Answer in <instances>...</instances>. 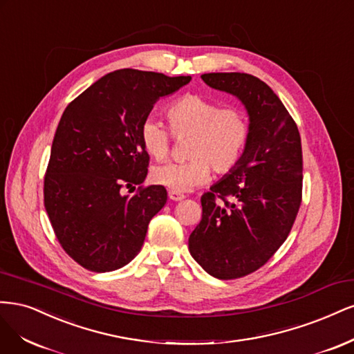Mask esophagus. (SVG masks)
<instances>
[{
  "label": "esophagus",
  "mask_w": 354,
  "mask_h": 354,
  "mask_svg": "<svg viewBox=\"0 0 354 354\" xmlns=\"http://www.w3.org/2000/svg\"><path fill=\"white\" fill-rule=\"evenodd\" d=\"M169 198L172 201H180V200L185 198V196H184V194H180V192H176V191H169Z\"/></svg>",
  "instance_id": "esophagus-1"
}]
</instances>
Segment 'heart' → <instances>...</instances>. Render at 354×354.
<instances>
[{"label": "heart", "mask_w": 354, "mask_h": 354, "mask_svg": "<svg viewBox=\"0 0 354 354\" xmlns=\"http://www.w3.org/2000/svg\"><path fill=\"white\" fill-rule=\"evenodd\" d=\"M166 119L175 138L189 136L187 144L189 160L156 166L151 172L154 184L184 192L206 185L212 178V169L226 175L241 163L252 133L241 107L222 106L212 97L187 93L166 107ZM170 131L157 120L142 122L141 145L154 160L162 162L169 157L174 142Z\"/></svg>", "instance_id": "obj_1"}]
</instances>
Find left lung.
Here are the masks:
<instances>
[{"instance_id":"left-lung-1","label":"left lung","mask_w":354,"mask_h":354,"mask_svg":"<svg viewBox=\"0 0 354 354\" xmlns=\"http://www.w3.org/2000/svg\"><path fill=\"white\" fill-rule=\"evenodd\" d=\"M214 89L244 102L250 141L241 163L201 196L188 239L194 260L219 279L256 272L287 239L303 197L301 138L278 95L248 73H204Z\"/></svg>"}]
</instances>
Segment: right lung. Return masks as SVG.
I'll return each instance as SVG.
<instances>
[{"label": "right lung", "mask_w": 354, "mask_h": 354, "mask_svg": "<svg viewBox=\"0 0 354 354\" xmlns=\"http://www.w3.org/2000/svg\"><path fill=\"white\" fill-rule=\"evenodd\" d=\"M189 76L120 69L63 111L44 176V206L64 252L91 272H111L140 253L147 227L166 204L162 185H141L150 156L140 140L154 102ZM139 188L133 196L122 189Z\"/></svg>", "instance_id": "obj_1"}]
</instances>
